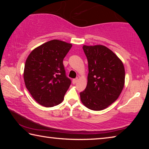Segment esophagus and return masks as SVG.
<instances>
[{
  "mask_svg": "<svg viewBox=\"0 0 149 149\" xmlns=\"http://www.w3.org/2000/svg\"><path fill=\"white\" fill-rule=\"evenodd\" d=\"M77 81H78V78H75V79H74L72 80V83H73V84H76V83L77 82Z\"/></svg>",
  "mask_w": 149,
  "mask_h": 149,
  "instance_id": "1",
  "label": "esophagus"
}]
</instances>
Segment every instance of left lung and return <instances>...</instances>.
<instances>
[{"instance_id": "1", "label": "left lung", "mask_w": 149, "mask_h": 149, "mask_svg": "<svg viewBox=\"0 0 149 149\" xmlns=\"http://www.w3.org/2000/svg\"><path fill=\"white\" fill-rule=\"evenodd\" d=\"M83 49L88 60L87 85L80 93L81 100L92 110H104L115 102L125 84L122 62L103 45L87 46Z\"/></svg>"}]
</instances>
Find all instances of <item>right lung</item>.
<instances>
[{
    "label": "right lung",
    "instance_id": "right-lung-1",
    "mask_svg": "<svg viewBox=\"0 0 149 149\" xmlns=\"http://www.w3.org/2000/svg\"><path fill=\"white\" fill-rule=\"evenodd\" d=\"M72 45L54 39L33 50L26 61L24 79L35 100L45 107L61 103L71 84L63 60Z\"/></svg>",
    "mask_w": 149,
    "mask_h": 149
}]
</instances>
